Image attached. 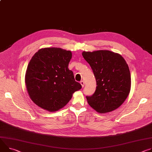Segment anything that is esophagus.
Listing matches in <instances>:
<instances>
[{
  "label": "esophagus",
  "mask_w": 152,
  "mask_h": 152,
  "mask_svg": "<svg viewBox=\"0 0 152 152\" xmlns=\"http://www.w3.org/2000/svg\"><path fill=\"white\" fill-rule=\"evenodd\" d=\"M80 85L82 86V87H84V82L83 80H81L80 82Z\"/></svg>",
  "instance_id": "esophagus-1"
}]
</instances>
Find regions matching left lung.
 <instances>
[{
	"instance_id": "left-lung-1",
	"label": "left lung",
	"mask_w": 152,
	"mask_h": 152,
	"mask_svg": "<svg viewBox=\"0 0 152 152\" xmlns=\"http://www.w3.org/2000/svg\"><path fill=\"white\" fill-rule=\"evenodd\" d=\"M96 80V89L86 96L88 104L99 113L112 112L129 94L131 76L129 66L120 54L108 50L83 51Z\"/></svg>"
}]
</instances>
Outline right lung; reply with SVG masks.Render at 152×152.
Returning <instances> with one entry per match:
<instances>
[{
  "label": "right lung",
  "mask_w": 152,
  "mask_h": 152,
  "mask_svg": "<svg viewBox=\"0 0 152 152\" xmlns=\"http://www.w3.org/2000/svg\"><path fill=\"white\" fill-rule=\"evenodd\" d=\"M72 57L70 51L55 47L41 48L34 54L27 66L25 85L37 106L50 112L58 111L82 88L68 68Z\"/></svg>",
  "instance_id": "right-lung-1"
}]
</instances>
